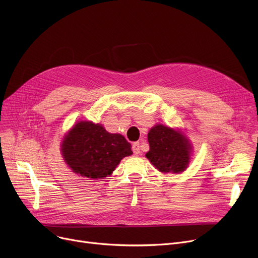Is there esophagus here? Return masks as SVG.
Segmentation results:
<instances>
[{"mask_svg": "<svg viewBox=\"0 0 258 258\" xmlns=\"http://www.w3.org/2000/svg\"><path fill=\"white\" fill-rule=\"evenodd\" d=\"M132 150H133V152H134V154H135V155H138V154H140V143H139V142H135V143H133V145H132Z\"/></svg>", "mask_w": 258, "mask_h": 258, "instance_id": "1", "label": "esophagus"}]
</instances>
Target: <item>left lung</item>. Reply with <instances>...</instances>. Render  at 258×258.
<instances>
[{
    "instance_id": "left-lung-1",
    "label": "left lung",
    "mask_w": 258,
    "mask_h": 258,
    "mask_svg": "<svg viewBox=\"0 0 258 258\" xmlns=\"http://www.w3.org/2000/svg\"><path fill=\"white\" fill-rule=\"evenodd\" d=\"M147 140L150 151L145 156L158 170L178 173L187 168L191 147L182 133L157 124L148 133Z\"/></svg>"
}]
</instances>
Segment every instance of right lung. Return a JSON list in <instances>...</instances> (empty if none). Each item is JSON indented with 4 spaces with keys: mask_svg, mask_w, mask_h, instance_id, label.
<instances>
[{
    "mask_svg": "<svg viewBox=\"0 0 258 258\" xmlns=\"http://www.w3.org/2000/svg\"><path fill=\"white\" fill-rule=\"evenodd\" d=\"M61 154L66 163L81 177L102 179L133 152L122 135L107 133L93 122L80 121L66 136Z\"/></svg>",
    "mask_w": 258,
    "mask_h": 258,
    "instance_id": "1",
    "label": "right lung"
}]
</instances>
